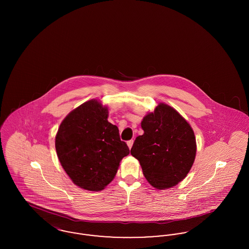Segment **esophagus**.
<instances>
[{"label": "esophagus", "instance_id": "esophagus-1", "mask_svg": "<svg viewBox=\"0 0 249 249\" xmlns=\"http://www.w3.org/2000/svg\"><path fill=\"white\" fill-rule=\"evenodd\" d=\"M127 144H128V146H129V148H131V146H132V144H133V140H130V141H128L127 142Z\"/></svg>", "mask_w": 249, "mask_h": 249}]
</instances>
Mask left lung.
Returning a JSON list of instances; mask_svg holds the SVG:
<instances>
[{
    "mask_svg": "<svg viewBox=\"0 0 249 249\" xmlns=\"http://www.w3.org/2000/svg\"><path fill=\"white\" fill-rule=\"evenodd\" d=\"M130 154L137 159L146 180L158 190L176 186L194 162L196 140L190 124L178 111L160 104L141 123Z\"/></svg>",
    "mask_w": 249,
    "mask_h": 249,
    "instance_id": "obj_1",
    "label": "left lung"
}]
</instances>
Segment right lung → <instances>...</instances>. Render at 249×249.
<instances>
[{"instance_id":"1","label":"right lung","mask_w":249,"mask_h":249,"mask_svg":"<svg viewBox=\"0 0 249 249\" xmlns=\"http://www.w3.org/2000/svg\"><path fill=\"white\" fill-rule=\"evenodd\" d=\"M107 118V107L97 100L88 101L63 119L56 135L60 164L85 190H103L115 178L120 160L130 154L119 128Z\"/></svg>"}]
</instances>
